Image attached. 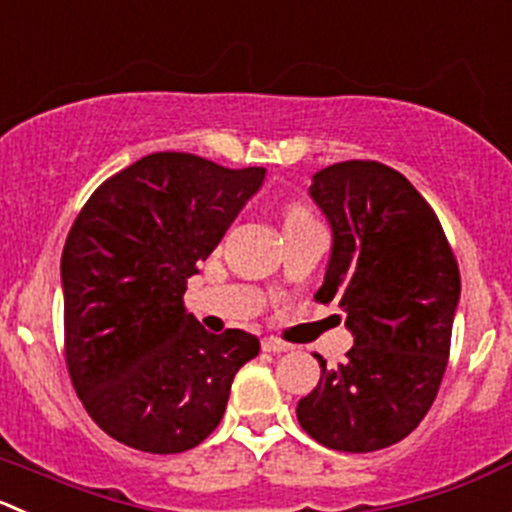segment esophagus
Wrapping results in <instances>:
<instances>
[{
  "label": "esophagus",
  "mask_w": 512,
  "mask_h": 512,
  "mask_svg": "<svg viewBox=\"0 0 512 512\" xmlns=\"http://www.w3.org/2000/svg\"><path fill=\"white\" fill-rule=\"evenodd\" d=\"M262 350L265 352H287L290 347H287L282 340H277V337H265V340H262Z\"/></svg>",
  "instance_id": "1"
}]
</instances>
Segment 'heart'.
Wrapping results in <instances>:
<instances>
[{
  "instance_id": "1",
  "label": "heart",
  "mask_w": 512,
  "mask_h": 512,
  "mask_svg": "<svg viewBox=\"0 0 512 512\" xmlns=\"http://www.w3.org/2000/svg\"><path fill=\"white\" fill-rule=\"evenodd\" d=\"M290 220H307V212L300 210V207H292V210L287 212V222Z\"/></svg>"
}]
</instances>
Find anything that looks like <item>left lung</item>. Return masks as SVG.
Here are the masks:
<instances>
[{"label": "left lung", "mask_w": 512, "mask_h": 512, "mask_svg": "<svg viewBox=\"0 0 512 512\" xmlns=\"http://www.w3.org/2000/svg\"><path fill=\"white\" fill-rule=\"evenodd\" d=\"M332 230L317 302L345 310L355 345L297 403L302 430L342 453L408 438L438 395L450 355L460 272L433 207L393 167L350 160L312 175Z\"/></svg>", "instance_id": "obj_1"}]
</instances>
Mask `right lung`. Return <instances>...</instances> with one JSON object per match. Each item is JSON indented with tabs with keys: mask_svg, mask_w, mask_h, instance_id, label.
<instances>
[{
	"mask_svg": "<svg viewBox=\"0 0 512 512\" xmlns=\"http://www.w3.org/2000/svg\"><path fill=\"white\" fill-rule=\"evenodd\" d=\"M262 182L265 167L155 152L99 185L74 220L59 267L69 377L119 443L157 455L200 445L260 352L245 330L207 332L182 295Z\"/></svg>",
	"mask_w": 512,
	"mask_h": 512,
	"instance_id": "right-lung-1",
	"label": "right lung"
}]
</instances>
